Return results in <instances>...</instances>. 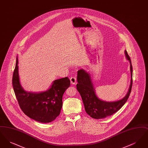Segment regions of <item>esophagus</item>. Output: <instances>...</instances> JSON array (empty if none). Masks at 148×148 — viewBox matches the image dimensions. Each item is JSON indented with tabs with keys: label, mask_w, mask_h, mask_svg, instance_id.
Instances as JSON below:
<instances>
[{
	"label": "esophagus",
	"mask_w": 148,
	"mask_h": 148,
	"mask_svg": "<svg viewBox=\"0 0 148 148\" xmlns=\"http://www.w3.org/2000/svg\"><path fill=\"white\" fill-rule=\"evenodd\" d=\"M71 84H75L77 83V78L74 77H71Z\"/></svg>",
	"instance_id": "1"
}]
</instances>
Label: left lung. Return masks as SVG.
Listing matches in <instances>:
<instances>
[{
    "label": "left lung",
    "instance_id": "1",
    "mask_svg": "<svg viewBox=\"0 0 148 148\" xmlns=\"http://www.w3.org/2000/svg\"><path fill=\"white\" fill-rule=\"evenodd\" d=\"M125 56L130 63V84L126 95L115 101H106L99 98L92 83L90 75L82 69L77 71V88L84 103L86 113L94 119H103L118 112L125 104L130 95L133 84V67L130 58L125 50Z\"/></svg>",
    "mask_w": 148,
    "mask_h": 148
}]
</instances>
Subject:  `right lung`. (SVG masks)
<instances>
[{"mask_svg": "<svg viewBox=\"0 0 148 148\" xmlns=\"http://www.w3.org/2000/svg\"><path fill=\"white\" fill-rule=\"evenodd\" d=\"M18 64L16 58L12 84L22 111L30 118L38 122L48 123L54 120L60 113L63 94L71 85L69 79L65 77L54 80L44 92H27L20 83Z\"/></svg>", "mask_w": 148, "mask_h": 148, "instance_id": "right-lung-1", "label": "right lung"}]
</instances>
